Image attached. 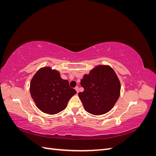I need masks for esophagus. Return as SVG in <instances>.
Here are the masks:
<instances>
[{"label": "esophagus", "mask_w": 156, "mask_h": 156, "mask_svg": "<svg viewBox=\"0 0 156 156\" xmlns=\"http://www.w3.org/2000/svg\"><path fill=\"white\" fill-rule=\"evenodd\" d=\"M75 90L77 91V92L78 93V92H79V87H76L75 88Z\"/></svg>", "instance_id": "1"}]
</instances>
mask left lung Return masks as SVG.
Wrapping results in <instances>:
<instances>
[{
    "label": "left lung",
    "mask_w": 156,
    "mask_h": 156,
    "mask_svg": "<svg viewBox=\"0 0 156 156\" xmlns=\"http://www.w3.org/2000/svg\"><path fill=\"white\" fill-rule=\"evenodd\" d=\"M84 91L78 94L84 110L94 115L105 114L119 100L120 82L110 66L98 65L81 81Z\"/></svg>",
    "instance_id": "obj_1"
}]
</instances>
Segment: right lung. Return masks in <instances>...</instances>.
Segmentation results:
<instances>
[{"label": "right lung", "mask_w": 156, "mask_h": 156, "mask_svg": "<svg viewBox=\"0 0 156 156\" xmlns=\"http://www.w3.org/2000/svg\"><path fill=\"white\" fill-rule=\"evenodd\" d=\"M30 93L41 111L55 115L65 109L77 92L69 87L68 80L60 77L58 71L46 66L39 69L32 77Z\"/></svg>", "instance_id": "1"}]
</instances>
